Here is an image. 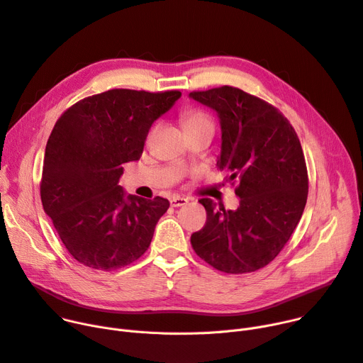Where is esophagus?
<instances>
[{
	"label": "esophagus",
	"mask_w": 363,
	"mask_h": 363,
	"mask_svg": "<svg viewBox=\"0 0 363 363\" xmlns=\"http://www.w3.org/2000/svg\"><path fill=\"white\" fill-rule=\"evenodd\" d=\"M189 201L186 199V198H179V196H176V198H173L172 201H170V205L173 206V208H179V206H183V205H186Z\"/></svg>",
	"instance_id": "esophagus-1"
}]
</instances>
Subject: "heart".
I'll return each mask as SVG.
<instances>
[{
  "label": "heart",
  "instance_id": "obj_1",
  "mask_svg": "<svg viewBox=\"0 0 363 363\" xmlns=\"http://www.w3.org/2000/svg\"><path fill=\"white\" fill-rule=\"evenodd\" d=\"M182 125L184 130L198 129L202 126H213L212 118L201 108H189L182 115Z\"/></svg>",
  "mask_w": 363,
  "mask_h": 363
}]
</instances>
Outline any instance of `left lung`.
<instances>
[{
  "mask_svg": "<svg viewBox=\"0 0 363 363\" xmlns=\"http://www.w3.org/2000/svg\"><path fill=\"white\" fill-rule=\"evenodd\" d=\"M190 97L216 110L222 129L216 162L240 198L228 211L209 198L199 202L206 222L190 237L203 262L241 274L267 266L289 241L308 196V172L299 138L274 106L241 89L222 86Z\"/></svg>",
  "mask_w": 363,
  "mask_h": 363,
  "instance_id": "8db88e82",
  "label": "left lung"
}]
</instances>
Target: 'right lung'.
Returning <instances> with one entry per match:
<instances>
[{"instance_id":"right-lung-1","label":"right lung","mask_w":363,"mask_h":363,"mask_svg":"<svg viewBox=\"0 0 363 363\" xmlns=\"http://www.w3.org/2000/svg\"><path fill=\"white\" fill-rule=\"evenodd\" d=\"M182 96L113 89L68 107L48 139L40 180L43 211L68 253L111 272L141 257L170 202L125 196L123 164L141 158L155 119Z\"/></svg>"}]
</instances>
